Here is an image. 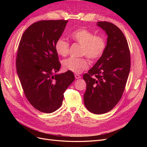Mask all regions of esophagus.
<instances>
[{"instance_id":"34e87169","label":"esophagus","mask_w":147,"mask_h":147,"mask_svg":"<svg viewBox=\"0 0 147 147\" xmlns=\"http://www.w3.org/2000/svg\"><path fill=\"white\" fill-rule=\"evenodd\" d=\"M75 78H76V79H80V78H82V77L80 76V75H78V74H75Z\"/></svg>"}]
</instances>
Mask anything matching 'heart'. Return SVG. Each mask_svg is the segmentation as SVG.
I'll return each instance as SVG.
<instances>
[{
    "instance_id": "b5f03b06",
    "label": "heart",
    "mask_w": 147,
    "mask_h": 147,
    "mask_svg": "<svg viewBox=\"0 0 147 147\" xmlns=\"http://www.w3.org/2000/svg\"><path fill=\"white\" fill-rule=\"evenodd\" d=\"M74 42L82 45L81 55L86 56L91 61L98 60L104 54L106 48L105 38L100 35L95 34L88 29L82 28L75 30L70 35ZM57 54L66 56L69 50V43L63 38L57 39L55 44ZM65 70L75 74H80L89 67V63L86 57H69L63 61Z\"/></svg>"
}]
</instances>
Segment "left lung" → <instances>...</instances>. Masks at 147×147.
<instances>
[{
	"instance_id": "left-lung-1",
	"label": "left lung",
	"mask_w": 147,
	"mask_h": 147,
	"mask_svg": "<svg viewBox=\"0 0 147 147\" xmlns=\"http://www.w3.org/2000/svg\"><path fill=\"white\" fill-rule=\"evenodd\" d=\"M97 25L105 31L107 42L104 54L83 75L86 83L83 99L90 112L103 114L121 98L131 69V56L127 40L117 26L106 21Z\"/></svg>"
}]
</instances>
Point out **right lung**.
<instances>
[{"label":"right lung","instance_id":"add662e5","mask_svg":"<svg viewBox=\"0 0 147 147\" xmlns=\"http://www.w3.org/2000/svg\"><path fill=\"white\" fill-rule=\"evenodd\" d=\"M67 20L35 22L25 30L18 49L16 66L24 93L35 109L46 113L58 109L64 92L75 80L72 72L53 75L61 68L55 44Z\"/></svg>","mask_w":147,"mask_h":147}]
</instances>
